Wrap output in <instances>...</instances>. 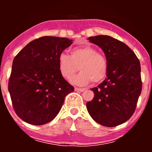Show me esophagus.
I'll return each mask as SVG.
<instances>
[{"mask_svg":"<svg viewBox=\"0 0 152 152\" xmlns=\"http://www.w3.org/2000/svg\"><path fill=\"white\" fill-rule=\"evenodd\" d=\"M75 90L76 91H80V92H82V91H84V88H75Z\"/></svg>","mask_w":152,"mask_h":152,"instance_id":"1","label":"esophagus"}]
</instances>
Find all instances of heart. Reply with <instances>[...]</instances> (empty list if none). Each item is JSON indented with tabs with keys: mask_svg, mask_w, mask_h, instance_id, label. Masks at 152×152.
<instances>
[{
	"mask_svg": "<svg viewBox=\"0 0 152 152\" xmlns=\"http://www.w3.org/2000/svg\"><path fill=\"white\" fill-rule=\"evenodd\" d=\"M58 68L62 77L70 80L77 70L80 71L72 81L85 85L92 80L99 83L105 78L108 71L107 58L91 45H82L72 49L71 56L61 53L58 57Z\"/></svg>",
	"mask_w": 152,
	"mask_h": 152,
	"instance_id": "b5f03b06",
	"label": "heart"
}]
</instances>
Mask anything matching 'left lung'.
I'll list each match as a JSON object with an SVG mask.
<instances>
[{
    "instance_id": "obj_1",
    "label": "left lung",
    "mask_w": 152,
    "mask_h": 152,
    "mask_svg": "<svg viewBox=\"0 0 152 152\" xmlns=\"http://www.w3.org/2000/svg\"><path fill=\"white\" fill-rule=\"evenodd\" d=\"M91 42L100 46L108 64L107 77L91 88L94 96L87 103V109L95 122L114 127L130 119L142 92L141 65L129 47L111 36H91Z\"/></svg>"
}]
</instances>
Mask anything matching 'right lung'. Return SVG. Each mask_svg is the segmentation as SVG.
Masks as SVG:
<instances>
[{"instance_id": "obj_1", "label": "right lung", "mask_w": 152, "mask_h": 152, "mask_svg": "<svg viewBox=\"0 0 152 152\" xmlns=\"http://www.w3.org/2000/svg\"><path fill=\"white\" fill-rule=\"evenodd\" d=\"M71 44L69 39L42 36L14 58L8 91L13 110L24 122L41 126L52 121L75 90L58 68V57Z\"/></svg>"}]
</instances>
